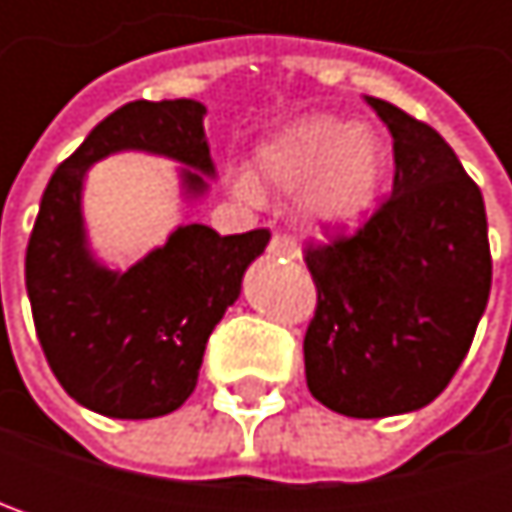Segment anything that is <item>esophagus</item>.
Wrapping results in <instances>:
<instances>
[{
	"label": "esophagus",
	"instance_id": "obj_1",
	"mask_svg": "<svg viewBox=\"0 0 512 512\" xmlns=\"http://www.w3.org/2000/svg\"><path fill=\"white\" fill-rule=\"evenodd\" d=\"M269 252H272V257H287V260H296V257L302 255L299 246H296V240L287 237V234H275L269 240Z\"/></svg>",
	"mask_w": 512,
	"mask_h": 512
}]
</instances>
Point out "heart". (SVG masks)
Instances as JSON below:
<instances>
[{"label":"heart","instance_id":"1","mask_svg":"<svg viewBox=\"0 0 512 512\" xmlns=\"http://www.w3.org/2000/svg\"><path fill=\"white\" fill-rule=\"evenodd\" d=\"M260 171L278 189H305L302 204L311 219L353 225L373 207L382 174V142L341 118H308L272 139L260 151ZM240 198L257 201L260 186L243 171L234 177Z\"/></svg>","mask_w":512,"mask_h":512}]
</instances>
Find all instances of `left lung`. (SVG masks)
Returning a JSON list of instances; mask_svg holds the SVG:
<instances>
[{
  "label": "left lung",
  "mask_w": 512,
  "mask_h": 512,
  "mask_svg": "<svg viewBox=\"0 0 512 512\" xmlns=\"http://www.w3.org/2000/svg\"><path fill=\"white\" fill-rule=\"evenodd\" d=\"M394 139L391 195L356 234L308 243L317 311L311 394L347 418L433 403L471 347L492 287L486 207L451 145L394 103L364 97Z\"/></svg>",
  "instance_id": "8db88e82"
}]
</instances>
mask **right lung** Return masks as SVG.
Instances as JSON below:
<instances>
[{
	"label": "right lung",
	"instance_id": "add662e5",
	"mask_svg": "<svg viewBox=\"0 0 512 512\" xmlns=\"http://www.w3.org/2000/svg\"><path fill=\"white\" fill-rule=\"evenodd\" d=\"M198 100H136L103 118L50 177L26 249L35 332L61 388L106 418H159L195 391L204 347L269 231L219 237L180 225L127 272L100 266L82 225L85 171L118 151L183 162L186 195L207 189L213 159Z\"/></svg>",
	"mask_w": 512,
	"mask_h": 512
}]
</instances>
